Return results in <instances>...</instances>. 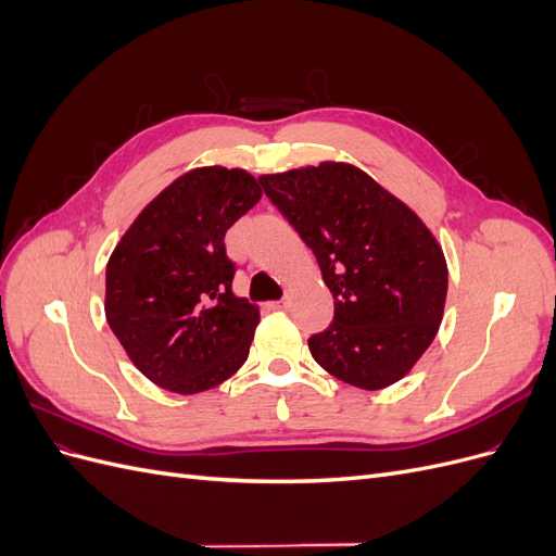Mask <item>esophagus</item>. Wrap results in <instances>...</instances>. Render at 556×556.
Listing matches in <instances>:
<instances>
[{
    "label": "esophagus",
    "mask_w": 556,
    "mask_h": 556,
    "mask_svg": "<svg viewBox=\"0 0 556 556\" xmlns=\"http://www.w3.org/2000/svg\"><path fill=\"white\" fill-rule=\"evenodd\" d=\"M271 308H288V299H280V301H274Z\"/></svg>",
    "instance_id": "obj_1"
}]
</instances>
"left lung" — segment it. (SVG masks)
Returning <instances> with one entry per match:
<instances>
[{"label":"left lung","mask_w":556,"mask_h":556,"mask_svg":"<svg viewBox=\"0 0 556 556\" xmlns=\"http://www.w3.org/2000/svg\"><path fill=\"white\" fill-rule=\"evenodd\" d=\"M264 194L317 257L333 323L308 339L327 374L362 390L406 376L439 333L443 248L401 199L345 162L260 176Z\"/></svg>","instance_id":"8db88e82"}]
</instances>
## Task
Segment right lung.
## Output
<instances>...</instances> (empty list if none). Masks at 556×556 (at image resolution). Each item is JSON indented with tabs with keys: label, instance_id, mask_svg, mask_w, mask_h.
<instances>
[{
	"label": "right lung",
	"instance_id": "add662e5",
	"mask_svg": "<svg viewBox=\"0 0 556 556\" xmlns=\"http://www.w3.org/2000/svg\"><path fill=\"white\" fill-rule=\"evenodd\" d=\"M260 199L248 172L201 166L150 201L111 252L109 327L162 390H213L248 359L260 308L231 292L225 233Z\"/></svg>",
	"mask_w": 556,
	"mask_h": 556
}]
</instances>
